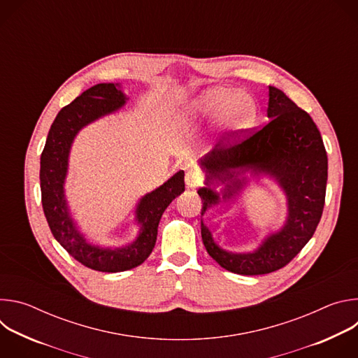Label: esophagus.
<instances>
[{
	"label": "esophagus",
	"instance_id": "esophagus-1",
	"mask_svg": "<svg viewBox=\"0 0 358 358\" xmlns=\"http://www.w3.org/2000/svg\"><path fill=\"white\" fill-rule=\"evenodd\" d=\"M185 184L188 188H195L202 184V174L198 170H188L185 174Z\"/></svg>",
	"mask_w": 358,
	"mask_h": 358
}]
</instances>
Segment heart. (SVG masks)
<instances>
[{
	"instance_id": "b5f03b06",
	"label": "heart",
	"mask_w": 358,
	"mask_h": 358,
	"mask_svg": "<svg viewBox=\"0 0 358 358\" xmlns=\"http://www.w3.org/2000/svg\"><path fill=\"white\" fill-rule=\"evenodd\" d=\"M191 110L207 116L221 115L224 123L234 130L249 127L257 116V106L249 94L235 93L225 86H214L203 92L192 101Z\"/></svg>"
}]
</instances>
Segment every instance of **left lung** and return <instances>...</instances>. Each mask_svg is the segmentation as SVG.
Instances as JSON below:
<instances>
[{
	"mask_svg": "<svg viewBox=\"0 0 358 358\" xmlns=\"http://www.w3.org/2000/svg\"><path fill=\"white\" fill-rule=\"evenodd\" d=\"M268 117L271 120L261 129H242L218 141L201 160L208 185L198 189L201 215L221 199L238 194L246 181L236 177L246 171L275 177L286 192L289 215L285 227L252 253L221 249L201 221L202 242L210 257L224 269L246 276L266 275L286 266L313 236L324 208L327 152L316 123L273 86H269ZM214 180L226 184L222 199L209 188Z\"/></svg>",
	"mask_w": 358,
	"mask_h": 358,
	"instance_id": "left-lung-1",
	"label": "left lung"
}]
</instances>
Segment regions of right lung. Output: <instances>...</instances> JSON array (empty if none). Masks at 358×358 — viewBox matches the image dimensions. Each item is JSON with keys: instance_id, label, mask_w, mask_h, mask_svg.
Instances as JSON below:
<instances>
[{"instance_id": "right-lung-1", "label": "right lung", "mask_w": 358, "mask_h": 358, "mask_svg": "<svg viewBox=\"0 0 358 358\" xmlns=\"http://www.w3.org/2000/svg\"><path fill=\"white\" fill-rule=\"evenodd\" d=\"M126 96L115 83H99L85 90L72 103L62 108L49 129L41 155L42 208L50 232L65 250L83 266L99 272H123L141 265L157 241V228L170 202L184 189V171L176 173L157 189L144 195L136 210L140 224L137 239L123 248H100L86 242L75 227L66 206L64 182L68 157L78 131L96 119L116 112Z\"/></svg>"}]
</instances>
